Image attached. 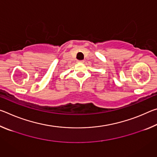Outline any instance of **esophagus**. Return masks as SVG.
Returning a JSON list of instances; mask_svg holds the SVG:
<instances>
[{
    "label": "esophagus",
    "mask_w": 157,
    "mask_h": 157,
    "mask_svg": "<svg viewBox=\"0 0 157 157\" xmlns=\"http://www.w3.org/2000/svg\"><path fill=\"white\" fill-rule=\"evenodd\" d=\"M84 62V60H78V63H83Z\"/></svg>",
    "instance_id": "34e87169"
}]
</instances>
